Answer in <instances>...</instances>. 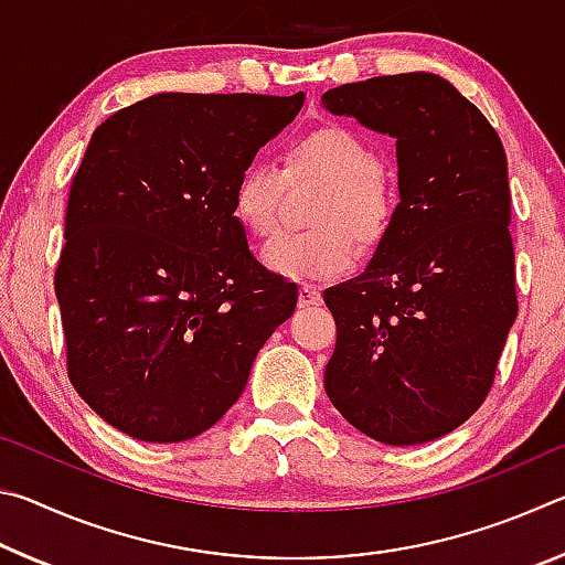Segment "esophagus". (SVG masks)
Masks as SVG:
<instances>
[{"label":"esophagus","mask_w":565,"mask_h":565,"mask_svg":"<svg viewBox=\"0 0 565 565\" xmlns=\"http://www.w3.org/2000/svg\"><path fill=\"white\" fill-rule=\"evenodd\" d=\"M321 303V294L317 286L303 284L299 289V309H309V306H319Z\"/></svg>","instance_id":"esophagus-1"}]
</instances>
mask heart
I'll list each match as a JSON object with an SVG mask.
<instances>
[{"label":"heart","instance_id":"1","mask_svg":"<svg viewBox=\"0 0 565 565\" xmlns=\"http://www.w3.org/2000/svg\"><path fill=\"white\" fill-rule=\"evenodd\" d=\"M286 164L294 174H311L327 184L309 232L274 236L262 262L284 279H333L356 262V242L374 248L394 222V194L381 174L379 151L349 127L329 124L296 139ZM284 171L271 161L246 164L234 186V216L254 236L276 228Z\"/></svg>","mask_w":565,"mask_h":565}]
</instances>
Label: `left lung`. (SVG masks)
Listing matches in <instances>:
<instances>
[{
	"label": "left lung",
	"mask_w": 565,
	"mask_h": 565,
	"mask_svg": "<svg viewBox=\"0 0 565 565\" xmlns=\"http://www.w3.org/2000/svg\"><path fill=\"white\" fill-rule=\"evenodd\" d=\"M321 104L396 139L401 196L363 274L323 291L337 319L323 386L361 434L434 441L489 396L519 313L505 151L438 74L343 84Z\"/></svg>",
	"instance_id": "1"
}]
</instances>
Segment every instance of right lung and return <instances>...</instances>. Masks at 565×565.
Masks as SVG:
<instances>
[{
  "mask_svg": "<svg viewBox=\"0 0 565 565\" xmlns=\"http://www.w3.org/2000/svg\"><path fill=\"white\" fill-rule=\"evenodd\" d=\"M303 94H181L102 121L74 174L54 291L70 381L121 434L179 444L236 404L299 299L234 216V186Z\"/></svg>",
  "mask_w": 565,
  "mask_h": 565,
  "instance_id": "1",
  "label": "right lung"
}]
</instances>
